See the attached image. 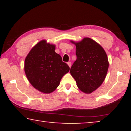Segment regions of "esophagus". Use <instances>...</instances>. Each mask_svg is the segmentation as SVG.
<instances>
[{"label":"esophagus","instance_id":"obj_1","mask_svg":"<svg viewBox=\"0 0 131 131\" xmlns=\"http://www.w3.org/2000/svg\"><path fill=\"white\" fill-rule=\"evenodd\" d=\"M67 64H68V65H69V67L70 68L71 67V62H67Z\"/></svg>","mask_w":131,"mask_h":131}]
</instances>
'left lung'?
Instances as JSON below:
<instances>
[{"label": "left lung", "instance_id": "8db88e82", "mask_svg": "<svg viewBox=\"0 0 131 131\" xmlns=\"http://www.w3.org/2000/svg\"><path fill=\"white\" fill-rule=\"evenodd\" d=\"M71 42L76 46L77 59L70 73L79 89L91 94L101 86L106 77L109 66L107 55L100 44L89 37Z\"/></svg>", "mask_w": 131, "mask_h": 131}]
</instances>
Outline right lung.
<instances>
[{
	"label": "right lung",
	"instance_id": "1",
	"mask_svg": "<svg viewBox=\"0 0 131 131\" xmlns=\"http://www.w3.org/2000/svg\"><path fill=\"white\" fill-rule=\"evenodd\" d=\"M54 45L42 40L36 45L25 59L24 71L28 81L45 94L54 91L61 79L69 72V66L55 52Z\"/></svg>",
	"mask_w": 131,
	"mask_h": 131
}]
</instances>
